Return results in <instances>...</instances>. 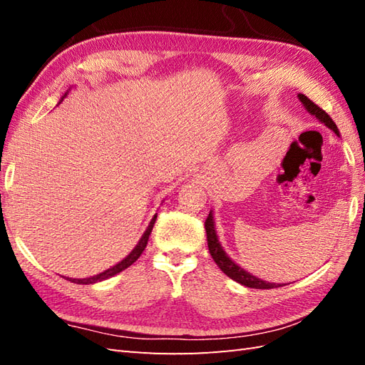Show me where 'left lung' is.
<instances>
[{
  "label": "left lung",
  "mask_w": 365,
  "mask_h": 365,
  "mask_svg": "<svg viewBox=\"0 0 365 365\" xmlns=\"http://www.w3.org/2000/svg\"><path fill=\"white\" fill-rule=\"evenodd\" d=\"M298 97L302 102V105L306 106V110L309 113L315 115L317 119L323 122L324 125L331 128L339 136L337 125L334 123V120L329 118L328 113H324L319 105H315L312 100L306 97L304 94H298ZM205 232H207V242H208V251H210V255L213 257V260L216 262V265L221 268L222 273H226L230 279H234V281H237L238 284H242L245 287H251V289H267L268 290V289H276V287H282L281 284H271V282H267V281H262V279L252 276L251 273H247V271H245L243 268H240L234 260H230L227 257V254L224 252V250L218 242V237H216L212 212L208 213L207 220H205Z\"/></svg>",
  "instance_id": "left-lung-1"
}]
</instances>
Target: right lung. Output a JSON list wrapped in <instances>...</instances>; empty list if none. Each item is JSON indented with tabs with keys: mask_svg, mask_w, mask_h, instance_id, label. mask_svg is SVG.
<instances>
[{
	"mask_svg": "<svg viewBox=\"0 0 365 365\" xmlns=\"http://www.w3.org/2000/svg\"><path fill=\"white\" fill-rule=\"evenodd\" d=\"M155 220H157V215H155L153 218H152V221H150V224H149V227H147V230L144 232V235L141 237V240H139V243L136 245L135 250L131 251L122 262H119L118 265H114L113 268L106 269V271H103V273H100V274H97V276L86 277V279H71V281H72V282H76V284H94V282L105 281V279L111 277V276H114V274H118V273H120V271L128 268V267L131 265V263H135V262L139 259V255H141L143 251L145 250L147 242H149V235H150V232H152V229H153Z\"/></svg>",
	"mask_w": 365,
	"mask_h": 365,
	"instance_id": "right-lung-1",
	"label": "right lung"
}]
</instances>
